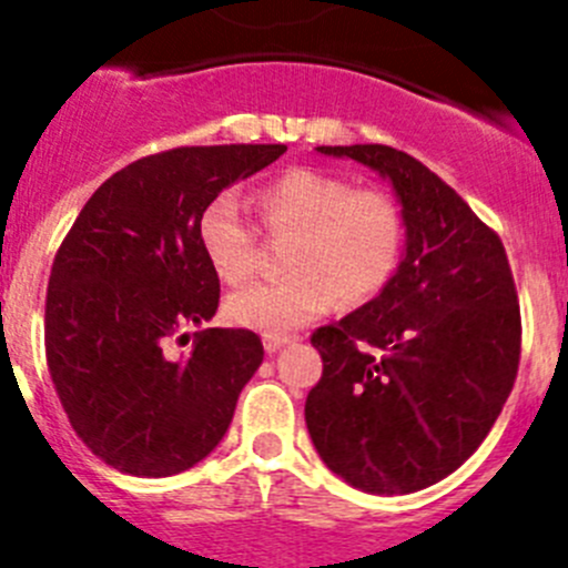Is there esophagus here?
I'll use <instances>...</instances> for the list:
<instances>
[{"label": "esophagus", "mask_w": 568, "mask_h": 568, "mask_svg": "<svg viewBox=\"0 0 568 568\" xmlns=\"http://www.w3.org/2000/svg\"><path fill=\"white\" fill-rule=\"evenodd\" d=\"M288 342H294V336H288V333H266V336H263V347H266V353H277V349Z\"/></svg>", "instance_id": "esophagus-1"}]
</instances>
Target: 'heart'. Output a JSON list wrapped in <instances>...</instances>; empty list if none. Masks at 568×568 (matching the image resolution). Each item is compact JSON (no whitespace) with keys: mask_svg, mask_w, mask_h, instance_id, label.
Listing matches in <instances>:
<instances>
[{"mask_svg":"<svg viewBox=\"0 0 568 568\" xmlns=\"http://www.w3.org/2000/svg\"><path fill=\"white\" fill-rule=\"evenodd\" d=\"M266 235H288L285 277L252 285L226 300L235 325L285 333L342 305H364L389 285L404 254L406 224L395 195L353 187L336 173L294 164L252 190ZM199 243L226 285H241L257 268L260 235L230 195L201 210Z\"/></svg>","mask_w":568,"mask_h":568,"instance_id":"1","label":"heart"}]
</instances>
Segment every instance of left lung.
<instances>
[{"mask_svg":"<svg viewBox=\"0 0 568 568\" xmlns=\"http://www.w3.org/2000/svg\"><path fill=\"white\" fill-rule=\"evenodd\" d=\"M386 176L406 257L375 300L311 344L322 378L305 423L333 474L367 493H415L481 445L510 397L521 311L505 243L426 164L389 145H322Z\"/></svg>","mask_w":568,"mask_h":568,"instance_id":"8db88e82","label":"left lung"}]
</instances>
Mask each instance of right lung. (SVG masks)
<instances>
[{"label": "right lung", "mask_w": 568, "mask_h": 568, "mask_svg": "<svg viewBox=\"0 0 568 568\" xmlns=\"http://www.w3.org/2000/svg\"><path fill=\"white\" fill-rule=\"evenodd\" d=\"M285 145H190L151 153L105 179L52 260L44 305L50 378L78 437L131 476H173L221 443L263 342L243 327H182L219 311L221 283L199 215ZM184 338V336H182Z\"/></svg>", "instance_id": "1"}]
</instances>
